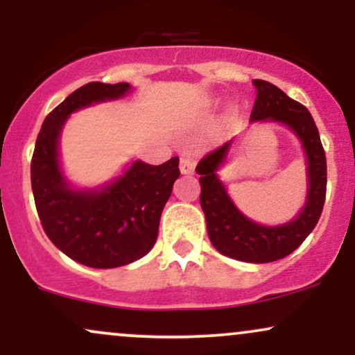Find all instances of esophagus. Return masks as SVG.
I'll return each mask as SVG.
<instances>
[{"mask_svg":"<svg viewBox=\"0 0 355 355\" xmlns=\"http://www.w3.org/2000/svg\"><path fill=\"white\" fill-rule=\"evenodd\" d=\"M195 170V160L190 157H182L180 158V172L183 175H191Z\"/></svg>","mask_w":355,"mask_h":355,"instance_id":"obj_1","label":"esophagus"}]
</instances>
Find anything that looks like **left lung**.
<instances>
[{"label": "left lung", "mask_w": 355, "mask_h": 355, "mask_svg": "<svg viewBox=\"0 0 355 355\" xmlns=\"http://www.w3.org/2000/svg\"><path fill=\"white\" fill-rule=\"evenodd\" d=\"M257 98L250 121H277L291 128L299 138L307 157V197L294 220L284 225L266 227L247 218L218 180L217 170L225 162L232 141L198 162L195 172L200 175V205L207 220L210 242L220 254L250 263H267L284 259L307 239L319 222L327 189V162L320 144L319 130L309 110L288 98L275 85L254 80Z\"/></svg>", "instance_id": "obj_1"}]
</instances>
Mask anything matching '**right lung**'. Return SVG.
Listing matches in <instances>:
<instances>
[{"label": "right lung", "mask_w": 355, "mask_h": 355, "mask_svg": "<svg viewBox=\"0 0 355 355\" xmlns=\"http://www.w3.org/2000/svg\"><path fill=\"white\" fill-rule=\"evenodd\" d=\"M128 92V83L100 81L75 89L44 118L31 158V189L44 234L64 255L93 268L126 266L152 250L180 177L178 157L162 165L135 160L116 180L93 190L71 189L63 177L58 141L68 116Z\"/></svg>", "instance_id": "add662e5"}]
</instances>
